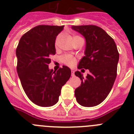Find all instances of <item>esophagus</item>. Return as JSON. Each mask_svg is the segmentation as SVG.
<instances>
[{
	"instance_id": "1",
	"label": "esophagus",
	"mask_w": 134,
	"mask_h": 134,
	"mask_svg": "<svg viewBox=\"0 0 134 134\" xmlns=\"http://www.w3.org/2000/svg\"><path fill=\"white\" fill-rule=\"evenodd\" d=\"M71 76H72V77L75 76V74H74V71H73V70L71 71Z\"/></svg>"
}]
</instances>
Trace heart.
<instances>
[{
  "instance_id": "b5f03b06",
  "label": "heart",
  "mask_w": 134,
  "mask_h": 134,
  "mask_svg": "<svg viewBox=\"0 0 134 134\" xmlns=\"http://www.w3.org/2000/svg\"><path fill=\"white\" fill-rule=\"evenodd\" d=\"M79 37V36H78V35H74L72 39L76 38V37ZM59 39H60V37H58L57 38L56 42H58L59 41ZM62 61L63 62L64 64H66V65H68V66H72L75 64L76 58L71 55H64V56L62 57Z\"/></svg>"
}]
</instances>
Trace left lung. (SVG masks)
Masks as SVG:
<instances>
[{
  "mask_svg": "<svg viewBox=\"0 0 134 134\" xmlns=\"http://www.w3.org/2000/svg\"><path fill=\"white\" fill-rule=\"evenodd\" d=\"M85 38V56L78 68L88 69L86 78L79 71L75 75L82 80L74 91L77 102L83 107L97 106L103 101L117 76L119 54L114 40L102 28L95 25L72 26Z\"/></svg>",
  "mask_w": 134,
  "mask_h": 134,
  "instance_id": "8db88e82",
  "label": "left lung"
}]
</instances>
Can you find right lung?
<instances>
[{
    "instance_id": "1",
    "label": "right lung",
    "mask_w": 134,
    "mask_h": 134,
    "mask_svg": "<svg viewBox=\"0 0 134 134\" xmlns=\"http://www.w3.org/2000/svg\"><path fill=\"white\" fill-rule=\"evenodd\" d=\"M64 26L38 25L25 34L16 49V70L25 93L41 107L58 103L62 87L69 80L71 70L63 66L49 69L50 56L55 54V41Z\"/></svg>"
}]
</instances>
